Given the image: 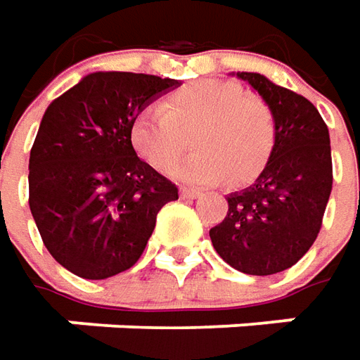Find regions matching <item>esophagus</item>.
<instances>
[{"label":"esophagus","mask_w":360,"mask_h":360,"mask_svg":"<svg viewBox=\"0 0 360 360\" xmlns=\"http://www.w3.org/2000/svg\"><path fill=\"white\" fill-rule=\"evenodd\" d=\"M179 195L183 199H197V197H201V191L193 189V187H181Z\"/></svg>","instance_id":"esophagus-1"}]
</instances>
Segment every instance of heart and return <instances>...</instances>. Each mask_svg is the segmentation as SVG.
I'll return each instance as SVG.
<instances>
[{"label": "heart", "instance_id": "heart-1", "mask_svg": "<svg viewBox=\"0 0 360 360\" xmlns=\"http://www.w3.org/2000/svg\"><path fill=\"white\" fill-rule=\"evenodd\" d=\"M195 129L199 149L171 175L189 183L243 185L255 179L275 147L277 125L271 107L247 97L233 81L203 79L169 95L165 103L143 105L131 121L135 151L157 169H169L185 151Z\"/></svg>", "mask_w": 360, "mask_h": 360}]
</instances>
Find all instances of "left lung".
Masks as SVG:
<instances>
[{
	"label": "left lung",
	"instance_id": "left-lung-1",
	"mask_svg": "<svg viewBox=\"0 0 360 360\" xmlns=\"http://www.w3.org/2000/svg\"><path fill=\"white\" fill-rule=\"evenodd\" d=\"M271 107L273 153L251 187L231 193L223 223L209 231L219 257L247 275H275L303 257L323 225L333 189L327 123L303 95L261 73L239 71Z\"/></svg>",
	"mask_w": 360,
	"mask_h": 360
}]
</instances>
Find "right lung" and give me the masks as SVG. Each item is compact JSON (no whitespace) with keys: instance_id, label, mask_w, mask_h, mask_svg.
<instances>
[{"instance_id":"obj_1","label":"right lung","mask_w":360,"mask_h":360,"mask_svg":"<svg viewBox=\"0 0 360 360\" xmlns=\"http://www.w3.org/2000/svg\"><path fill=\"white\" fill-rule=\"evenodd\" d=\"M181 81L129 71L89 73L45 109L30 155V209L44 245L83 279L139 261L175 183L137 157L131 121Z\"/></svg>"}]
</instances>
